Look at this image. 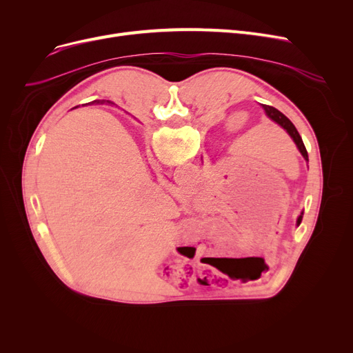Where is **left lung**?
Here are the masks:
<instances>
[{"label": "left lung", "instance_id": "left-lung-1", "mask_svg": "<svg viewBox=\"0 0 353 353\" xmlns=\"http://www.w3.org/2000/svg\"><path fill=\"white\" fill-rule=\"evenodd\" d=\"M262 107H263V110H265L266 116H268L270 120H273L276 124H279L283 130H286V133L292 137V140L294 141V144L298 145L299 152H301V154L303 156V159H305L306 161H309L306 147H305V144H303V141H302L301 134L298 133V130H296V127L293 125V123H292L283 113H281V111L277 110V108H274V107H272V105H266V104H262ZM302 216H303V213H301V216L298 217V221H296V225H298V226L301 225Z\"/></svg>", "mask_w": 353, "mask_h": 353}]
</instances>
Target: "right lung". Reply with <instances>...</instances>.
<instances>
[{"mask_svg": "<svg viewBox=\"0 0 353 353\" xmlns=\"http://www.w3.org/2000/svg\"><path fill=\"white\" fill-rule=\"evenodd\" d=\"M107 103H108V101H107Z\"/></svg>", "mask_w": 353, "mask_h": 353, "instance_id": "add662e5", "label": "right lung"}]
</instances>
